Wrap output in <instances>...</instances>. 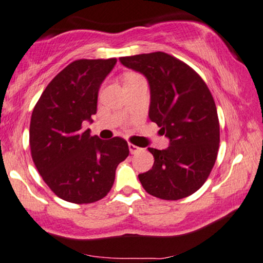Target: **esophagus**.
Here are the masks:
<instances>
[{"instance_id":"1","label":"esophagus","mask_w":263,"mask_h":263,"mask_svg":"<svg viewBox=\"0 0 263 263\" xmlns=\"http://www.w3.org/2000/svg\"><path fill=\"white\" fill-rule=\"evenodd\" d=\"M128 149H129V152H131V154H136V153H140V152L142 151V148L137 147V145H135V144L129 143L128 144Z\"/></svg>"}]
</instances>
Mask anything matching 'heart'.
<instances>
[{
  "label": "heart",
  "mask_w": 263,
  "mask_h": 263,
  "mask_svg": "<svg viewBox=\"0 0 263 263\" xmlns=\"http://www.w3.org/2000/svg\"><path fill=\"white\" fill-rule=\"evenodd\" d=\"M137 77H140V76L134 73V72H128V73H125V74H123V83H127V82L135 80V78H137Z\"/></svg>",
  "instance_id": "heart-1"
}]
</instances>
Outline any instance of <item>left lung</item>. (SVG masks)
Returning a JSON list of instances; mask_svg holds the SVG:
<instances>
[{
    "mask_svg": "<svg viewBox=\"0 0 263 263\" xmlns=\"http://www.w3.org/2000/svg\"><path fill=\"white\" fill-rule=\"evenodd\" d=\"M120 62L147 78L148 115L169 138L165 149L148 148L154 164L138 175L142 186L162 200L187 197L207 180L219 148V121L210 89L190 66L165 52L120 58Z\"/></svg>",
    "mask_w": 263,
    "mask_h": 263,
    "instance_id": "left-lung-1",
    "label": "left lung"
}]
</instances>
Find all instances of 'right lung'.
I'll list each match as a JSON object with an SVG mask.
<instances>
[{"instance_id": "right-lung-1", "label": "right lung", "mask_w": 263, "mask_h": 263, "mask_svg": "<svg viewBox=\"0 0 263 263\" xmlns=\"http://www.w3.org/2000/svg\"><path fill=\"white\" fill-rule=\"evenodd\" d=\"M116 59L77 60L47 84L30 120L31 158L56 196L72 203H93L105 197L116 167L128 157L120 137L100 140L83 131L93 122L98 93Z\"/></svg>"}]
</instances>
